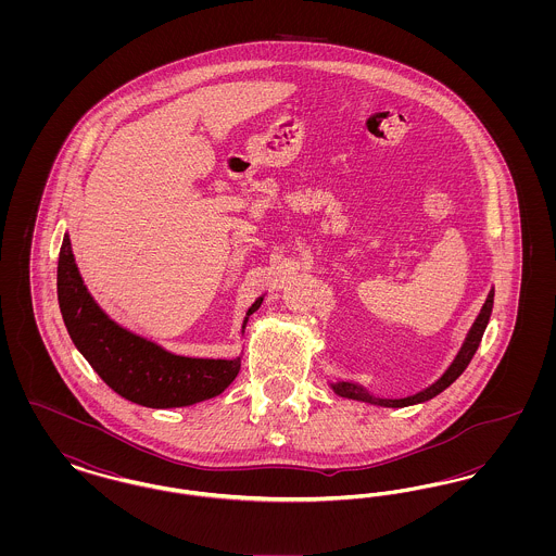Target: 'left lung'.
I'll return each mask as SVG.
<instances>
[{
    "label": "left lung",
    "instance_id": "left-lung-1",
    "mask_svg": "<svg viewBox=\"0 0 556 556\" xmlns=\"http://www.w3.org/2000/svg\"><path fill=\"white\" fill-rule=\"evenodd\" d=\"M492 306H494V288L488 293L479 315L473 320V325H471L465 342L460 345V350L456 352L454 361L450 363L448 369L444 370L431 386H427L421 392L406 397H379L372 396L367 388H363L361 383H354V381H333V383H329V388L338 396L367 402V404H375V406H386V408H404V406L427 402V400L442 394L448 386H452L463 375V370L467 369V365L471 363V358H473V354H476L477 348H479V342L483 338V331L488 327V320H490V315H492Z\"/></svg>",
    "mask_w": 556,
    "mask_h": 556
}]
</instances>
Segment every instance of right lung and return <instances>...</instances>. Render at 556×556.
Returning <instances> with one entry per match:
<instances>
[{"instance_id":"obj_1","label":"right lung","mask_w":556,"mask_h":556,"mask_svg":"<svg viewBox=\"0 0 556 556\" xmlns=\"http://www.w3.org/2000/svg\"><path fill=\"white\" fill-rule=\"evenodd\" d=\"M265 295L248 308L241 333ZM58 304L73 344L118 396L148 408H179L223 394L238 377L236 358H193L129 331L108 317L87 290L68 233L58 256Z\"/></svg>"}]
</instances>
